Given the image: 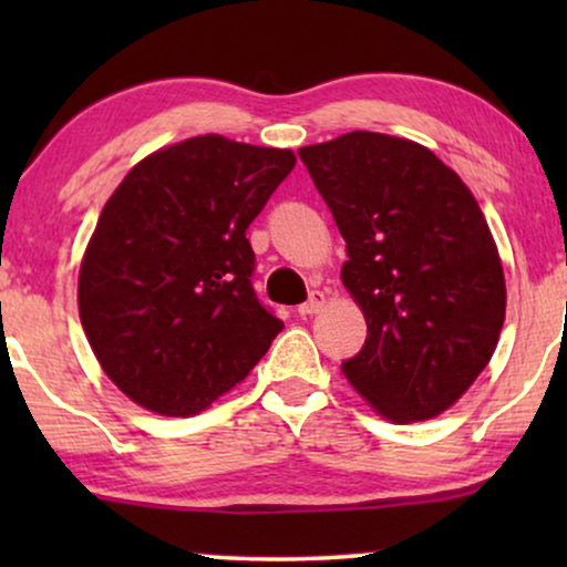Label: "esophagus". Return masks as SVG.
Here are the masks:
<instances>
[{"label":"esophagus","instance_id":"obj_1","mask_svg":"<svg viewBox=\"0 0 567 567\" xmlns=\"http://www.w3.org/2000/svg\"><path fill=\"white\" fill-rule=\"evenodd\" d=\"M324 305H328V297H324L322 291H312V293H309V299L305 301V305H299L297 312H299L301 317L317 315V312H322Z\"/></svg>","mask_w":567,"mask_h":567}]
</instances>
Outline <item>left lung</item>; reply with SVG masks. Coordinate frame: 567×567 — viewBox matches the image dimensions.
<instances>
[{"label": "left lung", "instance_id": "obj_1", "mask_svg": "<svg viewBox=\"0 0 567 567\" xmlns=\"http://www.w3.org/2000/svg\"><path fill=\"white\" fill-rule=\"evenodd\" d=\"M348 260L340 278L367 320L343 374L392 423L454 405L498 346L506 278L475 196L410 138L351 131L301 146Z\"/></svg>", "mask_w": 567, "mask_h": 567}]
</instances>
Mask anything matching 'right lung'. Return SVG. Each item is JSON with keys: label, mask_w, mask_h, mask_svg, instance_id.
<instances>
[{"label": "right lung", "mask_w": 567, "mask_h": 567, "mask_svg": "<svg viewBox=\"0 0 567 567\" xmlns=\"http://www.w3.org/2000/svg\"><path fill=\"white\" fill-rule=\"evenodd\" d=\"M291 150L206 134L152 152L100 212L76 305L107 379L157 415H198L250 374L284 322L255 299L245 237Z\"/></svg>", "instance_id": "obj_1"}]
</instances>
